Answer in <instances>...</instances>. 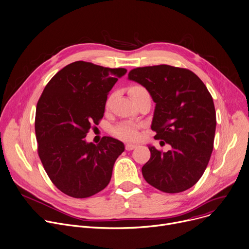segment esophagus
Segmentation results:
<instances>
[{
  "label": "esophagus",
  "mask_w": 249,
  "mask_h": 249,
  "mask_svg": "<svg viewBox=\"0 0 249 249\" xmlns=\"http://www.w3.org/2000/svg\"><path fill=\"white\" fill-rule=\"evenodd\" d=\"M137 147V145H135V144H132V143H127L126 145H125V149L127 151H130V150H133V149H135Z\"/></svg>",
  "instance_id": "esophagus-1"
}]
</instances>
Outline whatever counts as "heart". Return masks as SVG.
I'll return each mask as SVG.
<instances>
[{
  "mask_svg": "<svg viewBox=\"0 0 249 249\" xmlns=\"http://www.w3.org/2000/svg\"><path fill=\"white\" fill-rule=\"evenodd\" d=\"M147 92V90L141 86H135L132 87L130 89V95L132 97V99L136 98L137 96H139L142 93ZM110 100L107 101V105H109ZM139 125L135 124V123H122L120 125H118L116 128L113 129L112 133L114 136H116L119 139L122 140H126V141H132L135 140L138 138L139 135Z\"/></svg>",
  "mask_w": 249,
  "mask_h": 249,
  "instance_id": "1",
  "label": "heart"
}]
</instances>
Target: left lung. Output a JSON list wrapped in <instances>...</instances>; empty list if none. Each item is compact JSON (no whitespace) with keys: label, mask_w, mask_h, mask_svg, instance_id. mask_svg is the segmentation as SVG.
Returning a JSON list of instances; mask_svg holds the SVG:
<instances>
[{"label":"left lung","mask_w":249,"mask_h":249,"mask_svg":"<svg viewBox=\"0 0 249 249\" xmlns=\"http://www.w3.org/2000/svg\"><path fill=\"white\" fill-rule=\"evenodd\" d=\"M128 79L150 93L156 103L154 138L171 146L167 152L148 146L144 179L166 193L189 189L203 175L213 150L216 113L209 91L192 71L169 65L133 69Z\"/></svg>","instance_id":"1"}]
</instances>
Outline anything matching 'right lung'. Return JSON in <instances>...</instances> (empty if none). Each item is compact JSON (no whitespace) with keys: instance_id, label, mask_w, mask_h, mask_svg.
<instances>
[{"instance_id":"add662e5","label":"right lung","mask_w":249,"mask_h":249,"mask_svg":"<svg viewBox=\"0 0 249 249\" xmlns=\"http://www.w3.org/2000/svg\"><path fill=\"white\" fill-rule=\"evenodd\" d=\"M126 72L77 61L46 85L36 109L38 154L49 178L63 193L86 198L109 184L124 144L105 136L95 145L85 137L92 124L103 118L108 93Z\"/></svg>"}]
</instances>
